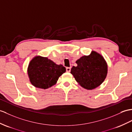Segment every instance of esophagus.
<instances>
[{
    "instance_id": "1",
    "label": "esophagus",
    "mask_w": 132,
    "mask_h": 132,
    "mask_svg": "<svg viewBox=\"0 0 132 132\" xmlns=\"http://www.w3.org/2000/svg\"><path fill=\"white\" fill-rule=\"evenodd\" d=\"M70 69H71V68H70V67H67V68H66V70H67V72H70Z\"/></svg>"
}]
</instances>
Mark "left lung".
Segmentation results:
<instances>
[{"label": "left lung", "mask_w": 132, "mask_h": 132, "mask_svg": "<svg viewBox=\"0 0 132 132\" xmlns=\"http://www.w3.org/2000/svg\"><path fill=\"white\" fill-rule=\"evenodd\" d=\"M77 65L73 66L70 73L78 84L86 89L97 88L104 81L108 74V64L101 54L92 51L89 55L77 60Z\"/></svg>", "instance_id": "8db88e82"}]
</instances>
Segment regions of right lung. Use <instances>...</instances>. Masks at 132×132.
Here are the masks:
<instances>
[{
    "label": "right lung",
    "mask_w": 132,
    "mask_h": 132,
    "mask_svg": "<svg viewBox=\"0 0 132 132\" xmlns=\"http://www.w3.org/2000/svg\"><path fill=\"white\" fill-rule=\"evenodd\" d=\"M66 71L62 64H55L46 57L36 56L28 64L27 73L35 87L47 89L55 85L59 77Z\"/></svg>",
    "instance_id": "right-lung-1"
}]
</instances>
